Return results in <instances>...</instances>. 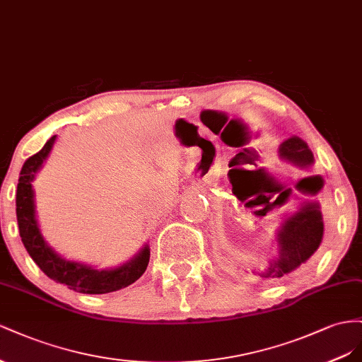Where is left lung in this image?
<instances>
[{"label":"left lung","instance_id":"1","mask_svg":"<svg viewBox=\"0 0 362 362\" xmlns=\"http://www.w3.org/2000/svg\"><path fill=\"white\" fill-rule=\"evenodd\" d=\"M279 156L297 167L308 168L314 163V154L308 144L298 136H291L279 147ZM288 195L282 192L273 204H284ZM323 218L320 204L315 202L302 203L297 212L286 215L277 232L279 256L270 262L262 277L279 279L308 262L323 240Z\"/></svg>","mask_w":362,"mask_h":362}]
</instances>
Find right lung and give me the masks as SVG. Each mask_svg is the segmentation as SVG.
I'll return each instance as SVG.
<instances>
[{"label": "right lung", "instance_id": "obj_1", "mask_svg": "<svg viewBox=\"0 0 362 362\" xmlns=\"http://www.w3.org/2000/svg\"><path fill=\"white\" fill-rule=\"evenodd\" d=\"M56 136H51L42 150L30 156L19 173L16 189V218L19 226V235L23 244L32 259L37 264L49 279L57 284L66 285L69 290L83 294H106L118 291L136 282L147 270L150 261L148 245L126 264L110 270H95L89 265L66 261L59 256L45 243L42 233L39 230L36 211H35V192L32 182L36 173L42 167L53 148Z\"/></svg>", "mask_w": 362, "mask_h": 362}]
</instances>
